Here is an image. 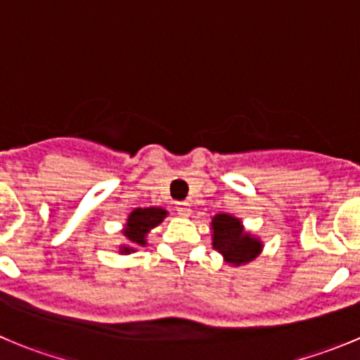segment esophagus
<instances>
[{"mask_svg":"<svg viewBox=\"0 0 360 360\" xmlns=\"http://www.w3.org/2000/svg\"><path fill=\"white\" fill-rule=\"evenodd\" d=\"M177 212H179V216L181 217H190L191 216V207L188 205L186 202H181V203H177Z\"/></svg>","mask_w":360,"mask_h":360,"instance_id":"34e87169","label":"esophagus"}]
</instances>
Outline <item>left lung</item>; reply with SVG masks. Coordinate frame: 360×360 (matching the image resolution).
Wrapping results in <instances>:
<instances>
[{
	"mask_svg": "<svg viewBox=\"0 0 360 360\" xmlns=\"http://www.w3.org/2000/svg\"><path fill=\"white\" fill-rule=\"evenodd\" d=\"M212 248L223 256L224 263L231 266H242L256 259L263 250L259 237L249 233L244 223L231 214L219 212L210 221Z\"/></svg>",
	"mask_w": 360,
	"mask_h": 360,
	"instance_id": "8db88e82",
	"label": "left lung"
}]
</instances>
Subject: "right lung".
I'll use <instances>...</instances> for the list:
<instances>
[{
    "instance_id": "add662e5",
    "label": "right lung",
    "mask_w": 360,
    "mask_h": 360,
    "mask_svg": "<svg viewBox=\"0 0 360 360\" xmlns=\"http://www.w3.org/2000/svg\"><path fill=\"white\" fill-rule=\"evenodd\" d=\"M169 216L167 209L162 207H137L127 216L122 233L127 242L118 245L120 254H132L139 248L148 245V235Z\"/></svg>"
}]
</instances>
